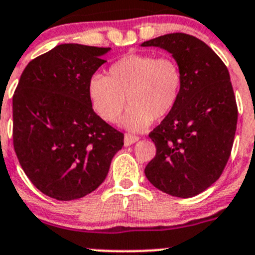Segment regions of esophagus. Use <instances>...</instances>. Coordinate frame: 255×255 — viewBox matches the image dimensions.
I'll use <instances>...</instances> for the list:
<instances>
[{"label":"esophagus","mask_w":255,"mask_h":255,"mask_svg":"<svg viewBox=\"0 0 255 255\" xmlns=\"http://www.w3.org/2000/svg\"><path fill=\"white\" fill-rule=\"evenodd\" d=\"M139 139V137L134 136V134H126L125 136V144L126 146H130L134 142H137Z\"/></svg>","instance_id":"esophagus-1"}]
</instances>
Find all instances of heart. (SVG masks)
Wrapping results in <instances>:
<instances>
[{"instance_id": "b5f03b06", "label": "heart", "mask_w": 255, "mask_h": 255, "mask_svg": "<svg viewBox=\"0 0 255 255\" xmlns=\"http://www.w3.org/2000/svg\"><path fill=\"white\" fill-rule=\"evenodd\" d=\"M183 89V72L171 57L130 53L113 63L108 77L94 75L88 93L91 107L107 123H118L129 105L122 125L138 132L170 114ZM128 103H125V100Z\"/></svg>"}]
</instances>
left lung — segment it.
I'll return each mask as SVG.
<instances>
[{
  "label": "left lung",
  "mask_w": 255,
  "mask_h": 255,
  "mask_svg": "<svg viewBox=\"0 0 255 255\" xmlns=\"http://www.w3.org/2000/svg\"><path fill=\"white\" fill-rule=\"evenodd\" d=\"M141 45L167 50L183 72L179 102L148 134L156 155L144 174L164 193L194 197L220 178L233 148L238 107L228 67L206 43L184 33Z\"/></svg>",
  "instance_id": "1"
}]
</instances>
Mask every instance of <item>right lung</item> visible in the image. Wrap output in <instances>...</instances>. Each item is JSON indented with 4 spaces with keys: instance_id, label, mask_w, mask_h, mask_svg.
<instances>
[{
    "instance_id": "1",
    "label": "right lung",
    "mask_w": 255,
    "mask_h": 255,
    "mask_svg": "<svg viewBox=\"0 0 255 255\" xmlns=\"http://www.w3.org/2000/svg\"><path fill=\"white\" fill-rule=\"evenodd\" d=\"M111 48L59 44L27 63L12 98L13 148L42 193L82 198L107 178L125 134L94 112L88 86Z\"/></svg>"
}]
</instances>
